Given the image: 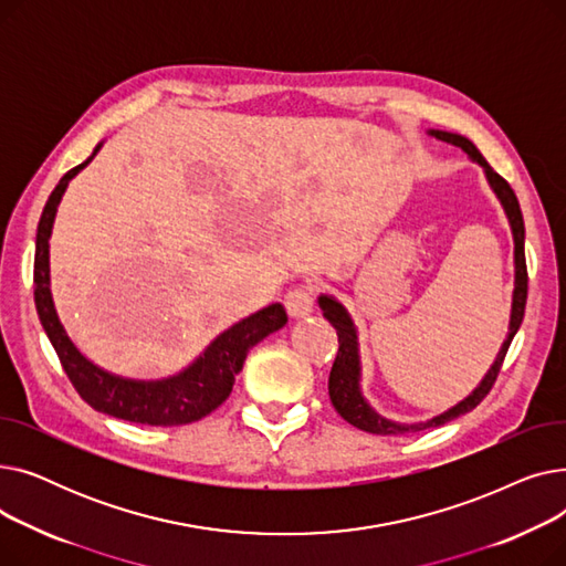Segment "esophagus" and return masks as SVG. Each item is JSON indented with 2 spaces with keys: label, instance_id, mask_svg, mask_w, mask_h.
I'll return each instance as SVG.
<instances>
[{
  "label": "esophagus",
  "instance_id": "34e87169",
  "mask_svg": "<svg viewBox=\"0 0 566 566\" xmlns=\"http://www.w3.org/2000/svg\"><path fill=\"white\" fill-rule=\"evenodd\" d=\"M314 286L312 284H303V286H295V289H291L289 293H286V298H284V305H286V312L291 314V316H307L310 312H312V307H314Z\"/></svg>",
  "mask_w": 566,
  "mask_h": 566
}]
</instances>
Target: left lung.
<instances>
[{
  "instance_id": "8db88e82",
  "label": "left lung",
  "mask_w": 566,
  "mask_h": 566,
  "mask_svg": "<svg viewBox=\"0 0 566 566\" xmlns=\"http://www.w3.org/2000/svg\"><path fill=\"white\" fill-rule=\"evenodd\" d=\"M431 135H436L442 142H450L454 146H461L463 151L474 160L480 163L486 171L489 184L493 188V192L497 195V199L502 201L504 211H507V218L512 222V231H514V263H516V282H514V303H512V321H510V335L504 339L497 358L493 363V367L489 369V374L484 376V380L480 382V388H474V392L463 399L459 406L450 408L448 412L438 415V418L424 422V424H395L390 420L380 418L378 412H374L369 408V403L363 399L360 395V358H358V335H355L353 328V321L346 314V310L331 298V295H321L318 305L323 310V316L333 323V328L337 331L339 337V350H337V358L333 363L331 369V378H328V392H331V401L335 406V410L342 415V418L358 427L360 431L367 433H378V436H397V433H408V431H424L429 427H440L444 422H450L459 415L470 412L472 408H478L484 397L491 392L493 382L502 369L504 363V355L510 350V344L516 335V331L521 328L523 323V314H525V303H527V263H525V224H523V213H521V206L518 199L512 190V186L504 181V178L493 171V167L484 160V156L474 148V144L461 135H452V133H442V130H431Z\"/></svg>"
}]
</instances>
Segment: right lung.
<instances>
[{
    "mask_svg": "<svg viewBox=\"0 0 566 566\" xmlns=\"http://www.w3.org/2000/svg\"><path fill=\"white\" fill-rule=\"evenodd\" d=\"M101 144L94 148L92 158L98 154ZM86 158L82 165L73 167L62 176V181L52 190L36 231V254H34V303L41 318L43 331L54 346L59 363H62L69 380L77 395L98 412L112 415V418L151 424V427H184L192 424L208 412H213L233 390L238 371L254 344L263 337L280 331L289 321L280 303L268 305L261 312L238 321L224 331L211 346L203 350L201 358L190 365L186 371L171 376L167 380H130L107 374L88 363L84 355L69 339L64 325L59 323L50 293V233L56 206L62 201L64 190L71 178L92 163Z\"/></svg>",
    "mask_w": 566,
    "mask_h": 566,
    "instance_id": "obj_1",
    "label": "right lung"
}]
</instances>
